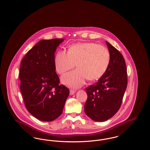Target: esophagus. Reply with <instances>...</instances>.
<instances>
[{"label":"esophagus","mask_w":150,"mask_h":150,"mask_svg":"<svg viewBox=\"0 0 150 150\" xmlns=\"http://www.w3.org/2000/svg\"><path fill=\"white\" fill-rule=\"evenodd\" d=\"M75 93V90H73V89H70V95H73V94H74Z\"/></svg>","instance_id":"esophagus-1"}]
</instances>
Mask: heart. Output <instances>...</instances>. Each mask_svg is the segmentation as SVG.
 I'll return each mask as SVG.
<instances>
[{
  "instance_id": "heart-1",
  "label": "heart",
  "mask_w": 150,
  "mask_h": 150,
  "mask_svg": "<svg viewBox=\"0 0 150 150\" xmlns=\"http://www.w3.org/2000/svg\"><path fill=\"white\" fill-rule=\"evenodd\" d=\"M110 53L107 48L97 43H76L71 45L67 53L58 51L55 56L56 70L62 74L75 66L77 69L61 78L62 83L72 88L83 86L87 79L93 81L100 78L110 63Z\"/></svg>"
}]
</instances>
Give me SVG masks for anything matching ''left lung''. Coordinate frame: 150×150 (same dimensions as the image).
<instances>
[{
    "label": "left lung",
    "instance_id": "left-lung-1",
    "mask_svg": "<svg viewBox=\"0 0 150 150\" xmlns=\"http://www.w3.org/2000/svg\"><path fill=\"white\" fill-rule=\"evenodd\" d=\"M110 63L105 74L94 84L86 88V115L96 121H106L119 110L128 84L125 61L121 53L106 42Z\"/></svg>",
    "mask_w": 150,
    "mask_h": 150
}]
</instances>
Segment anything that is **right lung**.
Instances as JSON below:
<instances>
[{"instance_id":"add662e5","label":"right lung","mask_w":150,"mask_h":150,"mask_svg":"<svg viewBox=\"0 0 150 150\" xmlns=\"http://www.w3.org/2000/svg\"><path fill=\"white\" fill-rule=\"evenodd\" d=\"M64 39L41 40L21 62L20 90L28 111L37 119L52 121L62 114L69 89L59 85L54 53Z\"/></svg>"}]
</instances>
